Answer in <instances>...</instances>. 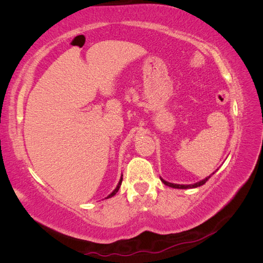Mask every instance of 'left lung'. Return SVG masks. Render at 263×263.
<instances>
[{"label": "left lung", "mask_w": 263, "mask_h": 263, "mask_svg": "<svg viewBox=\"0 0 263 263\" xmlns=\"http://www.w3.org/2000/svg\"><path fill=\"white\" fill-rule=\"evenodd\" d=\"M213 174H214V172L211 174V176H209L208 178H205L204 180H202V181H200V182H196V183H194V184H174V183L166 182V181L163 180L162 178H160V179H161V181L163 182V184L168 185V186H170V187H174V189H193V187H197V186H201V185L205 184L206 181H208V180L213 176Z\"/></svg>", "instance_id": "1"}]
</instances>
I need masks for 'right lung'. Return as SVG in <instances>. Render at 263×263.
Here are the masks:
<instances>
[{
    "label": "right lung",
    "mask_w": 263,
    "mask_h": 263,
    "mask_svg": "<svg viewBox=\"0 0 263 263\" xmlns=\"http://www.w3.org/2000/svg\"><path fill=\"white\" fill-rule=\"evenodd\" d=\"M123 177V176H122ZM121 177V180H119V182H118V184H117V186H116V189L113 191L112 193H110L106 198H109V197H112V196H114L117 192H118V190H119V187H121V185H122V181H123V178Z\"/></svg>",
    "instance_id": "add662e5"
}]
</instances>
